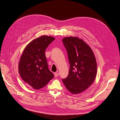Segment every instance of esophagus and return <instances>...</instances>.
Instances as JSON below:
<instances>
[{
  "label": "esophagus",
  "mask_w": 120,
  "mask_h": 120,
  "mask_svg": "<svg viewBox=\"0 0 120 120\" xmlns=\"http://www.w3.org/2000/svg\"><path fill=\"white\" fill-rule=\"evenodd\" d=\"M54 77H58L59 75V74L58 72H55V73H54Z\"/></svg>",
  "instance_id": "obj_1"
}]
</instances>
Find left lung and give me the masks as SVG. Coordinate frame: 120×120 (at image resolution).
<instances>
[{"label":"left lung","mask_w":120,"mask_h":120,"mask_svg":"<svg viewBox=\"0 0 120 120\" xmlns=\"http://www.w3.org/2000/svg\"><path fill=\"white\" fill-rule=\"evenodd\" d=\"M62 42L67 51L70 69L67 77L62 80L70 93L79 94L95 79L96 59L92 50L82 40L71 36L64 38Z\"/></svg>","instance_id":"obj_1"}]
</instances>
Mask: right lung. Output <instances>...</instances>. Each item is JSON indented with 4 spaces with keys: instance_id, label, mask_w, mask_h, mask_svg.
I'll list each match as a JSON object with an SVG mask.
<instances>
[{
    "instance_id": "obj_1",
    "label": "right lung",
    "mask_w": 120,
    "mask_h": 120,
    "mask_svg": "<svg viewBox=\"0 0 120 120\" xmlns=\"http://www.w3.org/2000/svg\"><path fill=\"white\" fill-rule=\"evenodd\" d=\"M54 40L46 35L36 38L26 46L22 54L19 74L24 82L34 89L43 88L54 77L48 68L45 52Z\"/></svg>"
}]
</instances>
